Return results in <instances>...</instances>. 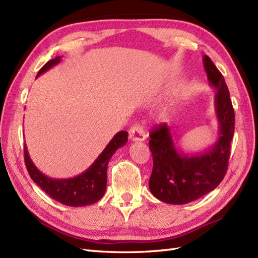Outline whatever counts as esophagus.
<instances>
[{
    "mask_svg": "<svg viewBox=\"0 0 258 258\" xmlns=\"http://www.w3.org/2000/svg\"><path fill=\"white\" fill-rule=\"evenodd\" d=\"M129 138L131 141H144L146 135L143 127L141 124H135L134 127H131L129 130Z\"/></svg>",
    "mask_w": 258,
    "mask_h": 258,
    "instance_id": "esophagus-1",
    "label": "esophagus"
}]
</instances>
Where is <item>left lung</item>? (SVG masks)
Segmentation results:
<instances>
[{
	"mask_svg": "<svg viewBox=\"0 0 258 258\" xmlns=\"http://www.w3.org/2000/svg\"><path fill=\"white\" fill-rule=\"evenodd\" d=\"M203 64L210 86L216 89L219 137L212 148L187 155L177 149L166 123L153 128L149 141L153 156L149 186L153 196L164 203L181 205L204 197L219 185L228 169L234 110L224 76L207 55H204Z\"/></svg>",
	"mask_w": 258,
	"mask_h": 258,
	"instance_id": "left-lung-1",
	"label": "left lung"
}]
</instances>
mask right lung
<instances>
[{
  "label": "right lung",
  "mask_w": 258,
  "mask_h": 258,
  "mask_svg": "<svg viewBox=\"0 0 258 258\" xmlns=\"http://www.w3.org/2000/svg\"><path fill=\"white\" fill-rule=\"evenodd\" d=\"M59 61L60 56L48 60L40 69L37 77L51 69L53 66L57 65ZM127 141L128 132H118L109 141L99 157L95 159L94 163L86 171L74 178L55 179L45 176L32 163L27 150V145H25L24 149L25 163L33 182L37 183L48 197L67 206H87L96 203L103 198L106 190L107 165L109 159L118 149L127 143Z\"/></svg>",
  "instance_id": "obj_1"
}]
</instances>
